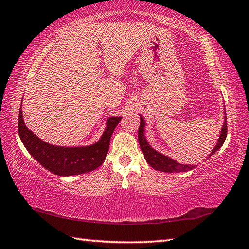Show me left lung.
<instances>
[{
  "label": "left lung",
  "mask_w": 249,
  "mask_h": 249,
  "mask_svg": "<svg viewBox=\"0 0 249 249\" xmlns=\"http://www.w3.org/2000/svg\"><path fill=\"white\" fill-rule=\"evenodd\" d=\"M144 120L142 116L140 115V126L138 129V140H139V144H140V149L142 153L144 154V157L146 160V162L149 163L151 167H153L155 170L158 171H162V172H169V173H173V172H186L192 170L196 166H188V165H182V163H178V161L171 160L170 157H167L165 155L160 154V153L156 152L154 149L147 143V141L144 137ZM227 137V116L225 113V122L223 125V128H221L220 131V136L217 144L215 145L214 150L212 153L209 155V157L212 156L215 152H217L221 146H223L224 142L226 140Z\"/></svg>",
  "instance_id": "8db88e82"
}]
</instances>
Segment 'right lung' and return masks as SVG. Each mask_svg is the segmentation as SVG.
I'll list each match as a JSON object with an SVG mask.
<instances>
[{"label":"right lung","instance_id":"obj_1","mask_svg":"<svg viewBox=\"0 0 249 249\" xmlns=\"http://www.w3.org/2000/svg\"><path fill=\"white\" fill-rule=\"evenodd\" d=\"M121 119V116H113L107 120V128L97 143L81 147H63L46 143L26 128L20 107L18 131L25 149L47 170L56 176H76L93 171L104 162L109 151L110 138Z\"/></svg>","mask_w":249,"mask_h":249}]
</instances>
